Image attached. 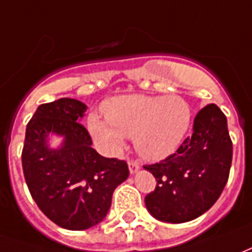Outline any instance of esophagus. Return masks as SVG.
<instances>
[{
  "instance_id": "34e87169",
  "label": "esophagus",
  "mask_w": 252,
  "mask_h": 252,
  "mask_svg": "<svg viewBox=\"0 0 252 252\" xmlns=\"http://www.w3.org/2000/svg\"><path fill=\"white\" fill-rule=\"evenodd\" d=\"M128 168H129L131 175H135L139 169H140V165H139V162H136V161H129V162H128Z\"/></svg>"
}]
</instances>
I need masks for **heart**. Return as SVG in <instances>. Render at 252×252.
<instances>
[{
	"label": "heart",
	"mask_w": 252,
	"mask_h": 252,
	"mask_svg": "<svg viewBox=\"0 0 252 252\" xmlns=\"http://www.w3.org/2000/svg\"><path fill=\"white\" fill-rule=\"evenodd\" d=\"M106 120L96 114L89 117V128L102 147L112 154L120 153L126 138L146 159L159 161L173 154L191 126L192 110L179 95L116 96L105 103Z\"/></svg>",
	"instance_id": "obj_1"
}]
</instances>
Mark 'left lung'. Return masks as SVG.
Listing matches in <instances>:
<instances>
[{"label": "left lung", "instance_id": "1", "mask_svg": "<svg viewBox=\"0 0 252 252\" xmlns=\"http://www.w3.org/2000/svg\"><path fill=\"white\" fill-rule=\"evenodd\" d=\"M232 163V140L225 114L207 105L196 114L192 136L159 163L146 165L157 187L144 198L151 216L181 224L212 207L224 189Z\"/></svg>", "mask_w": 252, "mask_h": 252}]
</instances>
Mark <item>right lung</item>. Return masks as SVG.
<instances>
[{
    "label": "right lung",
    "instance_id": "1",
    "mask_svg": "<svg viewBox=\"0 0 252 252\" xmlns=\"http://www.w3.org/2000/svg\"><path fill=\"white\" fill-rule=\"evenodd\" d=\"M87 106L60 98L36 109L27 124L22 162L28 189L42 213L69 230H84L106 217L116 188L129 176L126 161L93 147L83 121ZM60 136L59 148L50 139Z\"/></svg>",
    "mask_w": 252,
    "mask_h": 252
}]
</instances>
